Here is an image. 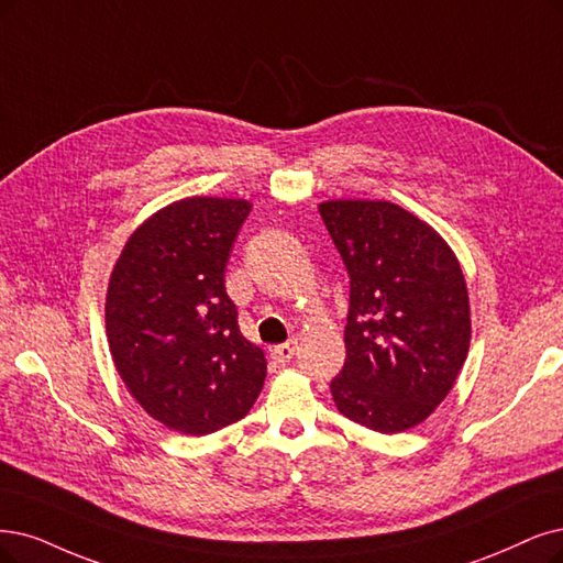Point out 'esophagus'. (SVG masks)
I'll return each mask as SVG.
<instances>
[{
    "label": "esophagus",
    "instance_id": "34e87169",
    "mask_svg": "<svg viewBox=\"0 0 563 563\" xmlns=\"http://www.w3.org/2000/svg\"><path fill=\"white\" fill-rule=\"evenodd\" d=\"M295 350H297V343L295 341H287V343L276 345L274 350H271V357H274L276 364H287L289 360L295 357Z\"/></svg>",
    "mask_w": 563,
    "mask_h": 563
}]
</instances>
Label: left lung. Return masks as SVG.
<instances>
[{
    "label": "left lung",
    "mask_w": 563,
    "mask_h": 563,
    "mask_svg": "<svg viewBox=\"0 0 563 563\" xmlns=\"http://www.w3.org/2000/svg\"><path fill=\"white\" fill-rule=\"evenodd\" d=\"M350 274L336 408L362 427L422 424L456 383L471 345L464 271L435 229L391 201L318 206Z\"/></svg>",
    "instance_id": "1"
}]
</instances>
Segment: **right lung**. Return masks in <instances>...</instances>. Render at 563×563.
Here are the masks:
<instances>
[{
	"mask_svg": "<svg viewBox=\"0 0 563 563\" xmlns=\"http://www.w3.org/2000/svg\"><path fill=\"white\" fill-rule=\"evenodd\" d=\"M247 199L185 197L145 218L107 287V339L132 399L174 431L206 435L245 418L266 357L239 329L224 266Z\"/></svg>",
	"mask_w": 563,
	"mask_h": 563,
	"instance_id": "add662e5",
	"label": "right lung"
}]
</instances>
